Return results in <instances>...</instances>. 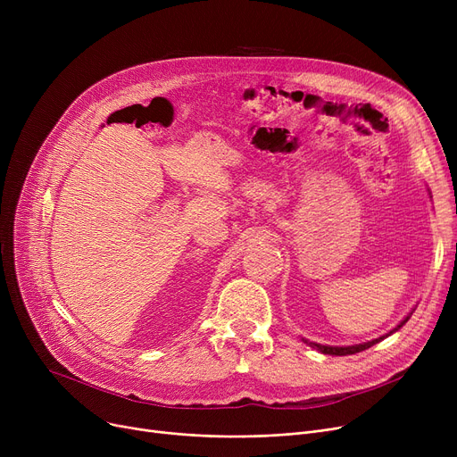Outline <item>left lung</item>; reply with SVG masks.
Segmentation results:
<instances>
[{"mask_svg": "<svg viewBox=\"0 0 457 457\" xmlns=\"http://www.w3.org/2000/svg\"><path fill=\"white\" fill-rule=\"evenodd\" d=\"M415 311V309H413ZM413 311L410 315H407L393 331H389L387 335H383V337H379V339H374V341H369V343H361V345H352V346H326V345H317V343H309V341H305L307 345H311L313 348H317V350H320L322 353H328V355H352V353H357V352H363V350H367V348H370V346H374L376 343H379V341H383L386 337H389L391 333H395V331H398L407 320L411 319V315H413Z\"/></svg>", "mask_w": 457, "mask_h": 457, "instance_id": "left-lung-1", "label": "left lung"}]
</instances>
